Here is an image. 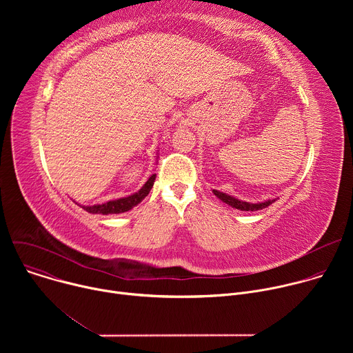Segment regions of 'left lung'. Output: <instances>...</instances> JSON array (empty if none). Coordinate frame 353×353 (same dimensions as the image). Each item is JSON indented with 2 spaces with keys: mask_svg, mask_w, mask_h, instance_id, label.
I'll return each mask as SVG.
<instances>
[{
  "mask_svg": "<svg viewBox=\"0 0 353 353\" xmlns=\"http://www.w3.org/2000/svg\"><path fill=\"white\" fill-rule=\"evenodd\" d=\"M214 194L222 199L223 203L229 204L230 207L236 208V210H240V211H259V210H264L267 207H270L272 203H275V199H268V201H264V203H260V204H250V203H244V201H240L237 198H233L225 192H221V191H216L214 190Z\"/></svg>",
  "mask_w": 353,
  "mask_h": 353,
  "instance_id": "8db88e82",
  "label": "left lung"
}]
</instances>
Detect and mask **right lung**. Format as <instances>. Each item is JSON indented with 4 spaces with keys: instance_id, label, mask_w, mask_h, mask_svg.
Segmentation results:
<instances>
[{
    "instance_id": "right-lung-1",
    "label": "right lung",
    "mask_w": 353,
    "mask_h": 353,
    "mask_svg": "<svg viewBox=\"0 0 353 353\" xmlns=\"http://www.w3.org/2000/svg\"><path fill=\"white\" fill-rule=\"evenodd\" d=\"M157 174H152L148 181L143 184V187L125 198H120V199H114V201H109V203L105 204H97V205H92V207H82L86 212L89 214H102V215H109V214H121V212H127L131 208H134L135 205H138L141 201L149 194L150 188L154 185Z\"/></svg>"
}]
</instances>
